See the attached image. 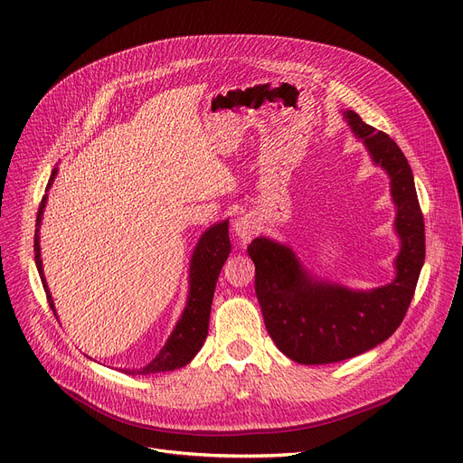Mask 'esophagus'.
<instances>
[{
	"mask_svg": "<svg viewBox=\"0 0 463 463\" xmlns=\"http://www.w3.org/2000/svg\"><path fill=\"white\" fill-rule=\"evenodd\" d=\"M234 232L241 238V240H250L251 236H253V232H255V223H253V219L251 217H238L236 222H234Z\"/></svg>",
	"mask_w": 463,
	"mask_h": 463,
	"instance_id": "esophagus-1",
	"label": "esophagus"
}]
</instances>
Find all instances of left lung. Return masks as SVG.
<instances>
[{"instance_id":"left-lung-1","label":"left lung","mask_w":463,"mask_h":463,"mask_svg":"<svg viewBox=\"0 0 463 463\" xmlns=\"http://www.w3.org/2000/svg\"><path fill=\"white\" fill-rule=\"evenodd\" d=\"M353 133L364 140L391 176L396 203V232L402 250L392 283L373 290L313 279L293 250L269 238H255L248 253L255 262V293L266 330L278 349L298 364H332L366 353L402 325L424 264V217L411 166L398 144L345 110Z\"/></svg>"}]
</instances>
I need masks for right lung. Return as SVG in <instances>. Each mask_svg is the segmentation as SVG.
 <instances>
[{
  "instance_id": "add662e5",
  "label": "right lung",
  "mask_w": 463,
  "mask_h": 463,
  "mask_svg": "<svg viewBox=\"0 0 463 463\" xmlns=\"http://www.w3.org/2000/svg\"><path fill=\"white\" fill-rule=\"evenodd\" d=\"M58 170H52V176L48 180V187L52 185V180L56 176ZM46 204V194L43 197L37 212V231H35V264L37 270L43 281V288L46 293L48 306L52 307L54 315V300L51 290H48L44 274H43V262H41V248H39V227H41V219H43V210ZM231 253V240H229V222L217 223L210 227L199 240L197 248H194L191 266H189V297L185 309L182 313V319L178 321L176 328L170 334L166 339L165 347L159 351V354L150 362L146 364L140 370H126V373L135 375H148V373H159V372H173L176 368L185 366L193 360V356L197 354L204 344V339L208 335V323H210V309H212V300H213V290L215 283L219 278V272H222L223 264Z\"/></svg>"
}]
</instances>
